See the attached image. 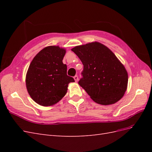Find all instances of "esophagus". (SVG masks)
<instances>
[{
  "label": "esophagus",
  "instance_id": "34e87169",
  "mask_svg": "<svg viewBox=\"0 0 152 152\" xmlns=\"http://www.w3.org/2000/svg\"><path fill=\"white\" fill-rule=\"evenodd\" d=\"M74 80H75V82H77L78 81V80H79V78H78V76L77 75H75V76H74Z\"/></svg>",
  "mask_w": 152,
  "mask_h": 152
}]
</instances>
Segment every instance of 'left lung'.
<instances>
[{"mask_svg":"<svg viewBox=\"0 0 152 152\" xmlns=\"http://www.w3.org/2000/svg\"><path fill=\"white\" fill-rule=\"evenodd\" d=\"M72 50L84 65L79 84L94 102L108 105L122 98L127 89V72L112 50L96 42Z\"/></svg>","mask_w":152,"mask_h":152,"instance_id":"left-lung-1","label":"left lung"}]
</instances>
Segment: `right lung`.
<instances>
[{"label": "right lung", "instance_id": "obj_1", "mask_svg": "<svg viewBox=\"0 0 152 152\" xmlns=\"http://www.w3.org/2000/svg\"><path fill=\"white\" fill-rule=\"evenodd\" d=\"M65 53L58 46H48L31 61L26 86L30 97L39 104L47 107L57 103L66 94L68 84L75 82L67 75V66L63 63Z\"/></svg>", "mask_w": 152, "mask_h": 152}]
</instances>
